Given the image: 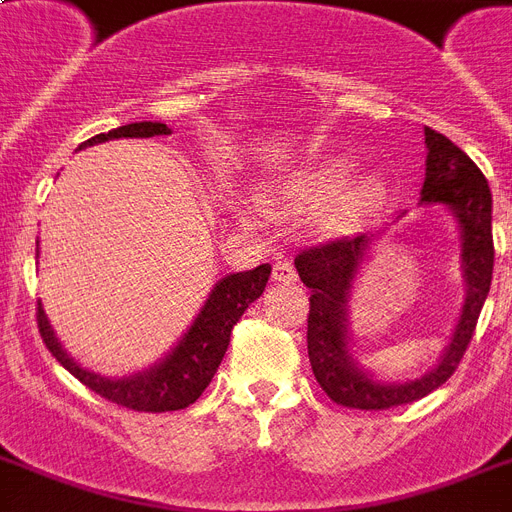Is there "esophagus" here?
<instances>
[{"label": "esophagus", "mask_w": 512, "mask_h": 512, "mask_svg": "<svg viewBox=\"0 0 512 512\" xmlns=\"http://www.w3.org/2000/svg\"><path fill=\"white\" fill-rule=\"evenodd\" d=\"M273 281H279V284H295L297 281L295 265L289 263L287 257H279L273 265Z\"/></svg>", "instance_id": "34e87169"}]
</instances>
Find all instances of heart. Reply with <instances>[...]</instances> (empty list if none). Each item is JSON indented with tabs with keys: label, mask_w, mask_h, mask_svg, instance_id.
I'll list each match as a JSON object with an SVG mask.
<instances>
[{
	"label": "heart",
	"mask_w": 512,
	"mask_h": 512,
	"mask_svg": "<svg viewBox=\"0 0 512 512\" xmlns=\"http://www.w3.org/2000/svg\"><path fill=\"white\" fill-rule=\"evenodd\" d=\"M281 196L305 212L321 209V225L340 231L372 207L380 196V183L374 177L350 180V164L335 162L292 175L281 185Z\"/></svg>",
	"instance_id": "b5f03b06"
}]
</instances>
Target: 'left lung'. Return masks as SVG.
Wrapping results in <instances>:
<instances>
[{"label":"left lung","instance_id":"obj_1","mask_svg":"<svg viewBox=\"0 0 512 512\" xmlns=\"http://www.w3.org/2000/svg\"><path fill=\"white\" fill-rule=\"evenodd\" d=\"M425 180H422L420 207H444L460 231V271L465 281L460 319L428 372L404 382L380 380L353 350L350 329V295L364 263L369 260L374 241L385 231L345 236L311 247L295 257L300 279L311 289L308 313V358L316 380L335 404L350 409H390L428 396L454 374L460 358L473 340L478 316L492 287L494 241H492V191L473 159L454 146L441 132L425 127ZM406 215L398 212L393 223Z\"/></svg>","mask_w":512,"mask_h":512}]
</instances>
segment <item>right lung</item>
Listing matches in <instances>:
<instances>
[{"mask_svg":"<svg viewBox=\"0 0 512 512\" xmlns=\"http://www.w3.org/2000/svg\"><path fill=\"white\" fill-rule=\"evenodd\" d=\"M156 135H172V130L162 122L124 124V127L100 132L95 138L84 140L79 151L87 146L106 143V140L156 138ZM36 247H39V241H36ZM268 276H271L268 263L257 265L252 271L223 276L212 287L191 327L185 329L183 337L172 345L170 353L143 372L124 374V377H106V374L84 369L74 356H68V350L60 345L42 303L36 311V321H39L44 345L52 356L58 358L60 366L74 374L76 380L84 382L87 388L95 390L98 396L119 406H127V409H135V412H175V409H185L188 404H193L212 382L217 366L228 350L236 321L244 316V311L255 303L257 297L263 295Z\"/></svg>","mask_w":512,"mask_h":512,"instance_id":"1","label":"right lung"}]
</instances>
